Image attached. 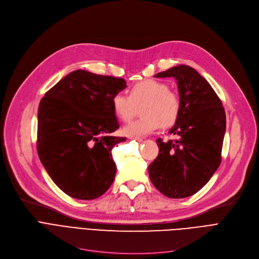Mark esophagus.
I'll use <instances>...</instances> for the list:
<instances>
[{
    "mask_svg": "<svg viewBox=\"0 0 259 259\" xmlns=\"http://www.w3.org/2000/svg\"><path fill=\"white\" fill-rule=\"evenodd\" d=\"M130 140L138 141V142H142V141H143V139H141V138H130Z\"/></svg>",
    "mask_w": 259,
    "mask_h": 259,
    "instance_id": "34e87169",
    "label": "esophagus"
}]
</instances>
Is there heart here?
I'll return each instance as SVG.
<instances>
[{
  "instance_id": "1",
  "label": "heart",
  "mask_w": 259,
  "mask_h": 259,
  "mask_svg": "<svg viewBox=\"0 0 259 259\" xmlns=\"http://www.w3.org/2000/svg\"><path fill=\"white\" fill-rule=\"evenodd\" d=\"M111 105L114 114L122 121L133 118L141 108L142 117L127 125L122 132L131 138L150 134L160 126L171 127L181 114V100L178 93L169 90V86L157 79H145L134 84L129 95L115 93Z\"/></svg>"
}]
</instances>
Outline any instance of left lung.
Masks as SVG:
<instances>
[{"instance_id": "obj_1", "label": "left lung", "mask_w": 259, "mask_h": 259, "mask_svg": "<svg viewBox=\"0 0 259 259\" xmlns=\"http://www.w3.org/2000/svg\"><path fill=\"white\" fill-rule=\"evenodd\" d=\"M154 76L178 81L181 114L169 131L179 138L166 143L156 140L159 151L148 167L149 178L165 196L185 198L198 192L221 165L225 109L207 79L192 67L174 66Z\"/></svg>"}]
</instances>
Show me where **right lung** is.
<instances>
[{"mask_svg": "<svg viewBox=\"0 0 259 259\" xmlns=\"http://www.w3.org/2000/svg\"><path fill=\"white\" fill-rule=\"evenodd\" d=\"M127 87L124 78L75 70L40 100L37 112V154L63 192L90 200L110 188L116 173L111 150L126 138L111 100Z\"/></svg>", "mask_w": 259, "mask_h": 259, "instance_id": "right-lung-1", "label": "right lung"}]
</instances>
